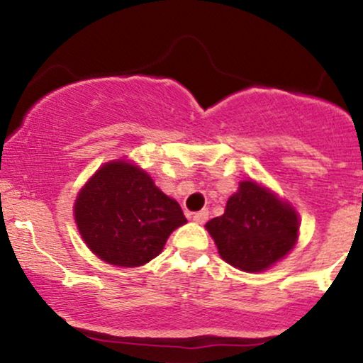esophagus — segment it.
<instances>
[{
  "instance_id": "obj_1",
  "label": "esophagus",
  "mask_w": 363,
  "mask_h": 363,
  "mask_svg": "<svg viewBox=\"0 0 363 363\" xmlns=\"http://www.w3.org/2000/svg\"><path fill=\"white\" fill-rule=\"evenodd\" d=\"M208 216H210V211L201 210V211H196V213L193 215V220L196 223H205L208 220Z\"/></svg>"
}]
</instances>
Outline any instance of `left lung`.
<instances>
[{"mask_svg":"<svg viewBox=\"0 0 363 363\" xmlns=\"http://www.w3.org/2000/svg\"><path fill=\"white\" fill-rule=\"evenodd\" d=\"M220 256L242 272H262L294 247L298 218L264 187L252 181L240 182L222 216L206 223Z\"/></svg>","mask_w":363,"mask_h":363,"instance_id":"obj_1","label":"left lung"}]
</instances>
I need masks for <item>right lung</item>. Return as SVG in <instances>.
Returning <instances> with one entry per match:
<instances>
[{
    "label": "right lung",
    "instance_id": "obj_1",
    "mask_svg": "<svg viewBox=\"0 0 363 363\" xmlns=\"http://www.w3.org/2000/svg\"><path fill=\"white\" fill-rule=\"evenodd\" d=\"M74 220L90 251L116 266L135 268L158 256L187 220L177 201L143 170L124 162L104 165L74 203Z\"/></svg>",
    "mask_w": 363,
    "mask_h": 363
}]
</instances>
